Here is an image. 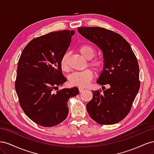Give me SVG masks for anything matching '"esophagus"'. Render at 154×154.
I'll return each instance as SVG.
<instances>
[{
    "mask_svg": "<svg viewBox=\"0 0 154 154\" xmlns=\"http://www.w3.org/2000/svg\"><path fill=\"white\" fill-rule=\"evenodd\" d=\"M78 88H79V91H80V92H83V91H84V88H83L82 87H79Z\"/></svg>",
    "mask_w": 154,
    "mask_h": 154,
    "instance_id": "esophagus-1",
    "label": "esophagus"
}]
</instances>
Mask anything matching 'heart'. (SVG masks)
Wrapping results in <instances>:
<instances>
[{"instance_id":"b5f03b06","label":"heart","mask_w":154,"mask_h":154,"mask_svg":"<svg viewBox=\"0 0 154 154\" xmlns=\"http://www.w3.org/2000/svg\"><path fill=\"white\" fill-rule=\"evenodd\" d=\"M80 53L87 60H91L94 57L96 51L91 45H83L78 49ZM68 53H65L60 61V67L64 71L69 69L68 66ZM90 66L95 71H98L103 67V62L100 59H95L89 63ZM93 77V72L90 69H87L83 71L75 72L69 76V80L70 84L80 87H86L89 84Z\"/></svg>"}]
</instances>
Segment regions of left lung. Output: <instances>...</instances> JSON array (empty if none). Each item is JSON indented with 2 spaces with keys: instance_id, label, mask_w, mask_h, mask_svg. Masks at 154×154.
Listing matches in <instances>:
<instances>
[{
  "instance_id": "8db88e82",
  "label": "left lung",
  "mask_w": 154,
  "mask_h": 154,
  "mask_svg": "<svg viewBox=\"0 0 154 154\" xmlns=\"http://www.w3.org/2000/svg\"><path fill=\"white\" fill-rule=\"evenodd\" d=\"M83 37L103 52V68L97 80L109 88L92 91V99L87 103L91 118L101 125L119 122L128 115L139 90L137 60L128 42L112 31L100 27H78Z\"/></svg>"
}]
</instances>
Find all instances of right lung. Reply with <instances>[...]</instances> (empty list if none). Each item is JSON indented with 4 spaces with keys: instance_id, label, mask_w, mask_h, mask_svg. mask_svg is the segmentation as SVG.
<instances>
[{
    "instance_id": "right-lung-1",
    "label": "right lung",
    "mask_w": 154,
    "mask_h": 154,
    "mask_svg": "<svg viewBox=\"0 0 154 154\" xmlns=\"http://www.w3.org/2000/svg\"><path fill=\"white\" fill-rule=\"evenodd\" d=\"M74 34L73 30H63L35 38L18 60L15 90L20 106L32 122L42 127H54L66 119L69 99L79 94L76 87L54 91L67 82L60 61Z\"/></svg>"
}]
</instances>
